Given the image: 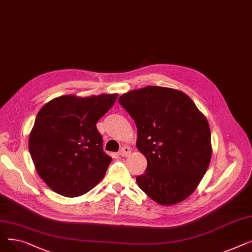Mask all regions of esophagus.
I'll return each instance as SVG.
<instances>
[{
    "label": "esophagus",
    "instance_id": "1",
    "mask_svg": "<svg viewBox=\"0 0 252 252\" xmlns=\"http://www.w3.org/2000/svg\"><path fill=\"white\" fill-rule=\"evenodd\" d=\"M118 154L121 155V156H123V157H126V156H128L130 154V149H129V147L125 146V147H123L121 149V151L118 152Z\"/></svg>",
    "mask_w": 252,
    "mask_h": 252
}]
</instances>
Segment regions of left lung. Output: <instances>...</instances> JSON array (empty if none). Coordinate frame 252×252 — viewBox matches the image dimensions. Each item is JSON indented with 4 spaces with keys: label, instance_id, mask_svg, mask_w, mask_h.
<instances>
[{
    "label": "left lung",
    "instance_id": "left-lung-1",
    "mask_svg": "<svg viewBox=\"0 0 252 252\" xmlns=\"http://www.w3.org/2000/svg\"><path fill=\"white\" fill-rule=\"evenodd\" d=\"M134 119L137 148L147 159L137 184L152 200L173 205L199 185L211 159V135L206 117L185 93L148 86L118 99Z\"/></svg>",
    "mask_w": 252,
    "mask_h": 252
}]
</instances>
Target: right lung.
I'll use <instances>...</instances> for the list:
<instances>
[{
    "mask_svg": "<svg viewBox=\"0 0 252 252\" xmlns=\"http://www.w3.org/2000/svg\"><path fill=\"white\" fill-rule=\"evenodd\" d=\"M117 94L60 96L38 111L29 148L38 176L54 192L82 196L104 178L112 158L103 151L96 124Z\"/></svg>",
    "mask_w": 252,
    "mask_h": 252,
    "instance_id": "1",
    "label": "right lung"
}]
</instances>
